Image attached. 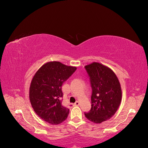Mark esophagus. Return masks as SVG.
Returning <instances> with one entry per match:
<instances>
[{
    "label": "esophagus",
    "instance_id": "obj_1",
    "mask_svg": "<svg viewBox=\"0 0 148 148\" xmlns=\"http://www.w3.org/2000/svg\"><path fill=\"white\" fill-rule=\"evenodd\" d=\"M79 101H76V102L74 103V106H79Z\"/></svg>",
    "mask_w": 148,
    "mask_h": 148
}]
</instances>
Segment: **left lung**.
<instances>
[{
	"mask_svg": "<svg viewBox=\"0 0 148 148\" xmlns=\"http://www.w3.org/2000/svg\"><path fill=\"white\" fill-rule=\"evenodd\" d=\"M85 69L90 76L92 95V108L84 115L90 121L99 124L117 111L121 102V88L114 72L107 66L93 62Z\"/></svg>",
	"mask_w": 148,
	"mask_h": 148,
	"instance_id": "1",
	"label": "left lung"
}]
</instances>
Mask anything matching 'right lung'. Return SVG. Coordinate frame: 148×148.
<instances>
[{"label":"right lung","instance_id":"obj_1","mask_svg":"<svg viewBox=\"0 0 148 148\" xmlns=\"http://www.w3.org/2000/svg\"><path fill=\"white\" fill-rule=\"evenodd\" d=\"M77 69L60 62H48L34 75L29 88V99L34 111L51 125L67 119L69 109L62 104V86Z\"/></svg>","mask_w":148,"mask_h":148}]
</instances>
